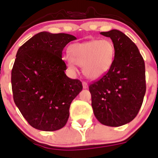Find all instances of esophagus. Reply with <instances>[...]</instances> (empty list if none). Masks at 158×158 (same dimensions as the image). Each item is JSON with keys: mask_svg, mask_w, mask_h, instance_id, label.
<instances>
[{"mask_svg": "<svg viewBox=\"0 0 158 158\" xmlns=\"http://www.w3.org/2000/svg\"><path fill=\"white\" fill-rule=\"evenodd\" d=\"M82 87H83V89H87L88 84L86 82H82Z\"/></svg>", "mask_w": 158, "mask_h": 158, "instance_id": "esophagus-1", "label": "esophagus"}]
</instances>
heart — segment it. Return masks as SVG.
Here are the masks:
<instances>
[{
	"instance_id": "1",
	"label": "heart",
	"mask_w": 158,
	"mask_h": 158,
	"mask_svg": "<svg viewBox=\"0 0 158 158\" xmlns=\"http://www.w3.org/2000/svg\"><path fill=\"white\" fill-rule=\"evenodd\" d=\"M69 52L70 57H64V61L71 70L76 69L75 64L82 66L84 76L87 79H97L105 75L112 66L115 48L110 40H91L72 44Z\"/></svg>"
}]
</instances>
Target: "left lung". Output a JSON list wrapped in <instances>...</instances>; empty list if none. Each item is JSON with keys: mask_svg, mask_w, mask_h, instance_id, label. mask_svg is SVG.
<instances>
[{"mask_svg": "<svg viewBox=\"0 0 158 158\" xmlns=\"http://www.w3.org/2000/svg\"><path fill=\"white\" fill-rule=\"evenodd\" d=\"M101 34L111 39L115 55L108 72L89 85L92 107L101 124L118 127L133 120L142 106L145 63L136 45L122 32L112 29Z\"/></svg>", "mask_w": 158, "mask_h": 158, "instance_id": "8db88e82", "label": "left lung"}]
</instances>
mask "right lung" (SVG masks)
Listing matches in <instances>:
<instances>
[{"label": "right lung", "instance_id": "obj_1", "mask_svg": "<svg viewBox=\"0 0 158 158\" xmlns=\"http://www.w3.org/2000/svg\"><path fill=\"white\" fill-rule=\"evenodd\" d=\"M76 37L67 33L41 32L22 45L11 70L15 104L28 123L42 131L65 126L71 103L82 89L72 79L61 58L64 48Z\"/></svg>", "mask_w": 158, "mask_h": 158}]
</instances>
